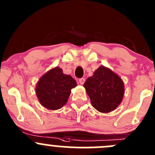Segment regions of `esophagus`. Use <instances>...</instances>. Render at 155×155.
Segmentation results:
<instances>
[{
  "mask_svg": "<svg viewBox=\"0 0 155 155\" xmlns=\"http://www.w3.org/2000/svg\"><path fill=\"white\" fill-rule=\"evenodd\" d=\"M85 79H84V78H81V79H79V82L81 85H83L84 82H85Z\"/></svg>",
  "mask_w": 155,
  "mask_h": 155,
  "instance_id": "obj_1",
  "label": "esophagus"
}]
</instances>
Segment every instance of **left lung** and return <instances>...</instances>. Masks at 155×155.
I'll return each mask as SVG.
<instances>
[{
    "label": "left lung",
    "mask_w": 155,
    "mask_h": 155,
    "mask_svg": "<svg viewBox=\"0 0 155 155\" xmlns=\"http://www.w3.org/2000/svg\"><path fill=\"white\" fill-rule=\"evenodd\" d=\"M84 87L93 107L103 113L115 110L121 103L124 94L122 79L103 65L94 72L93 76L87 78Z\"/></svg>",
    "instance_id": "8db88e82"
}]
</instances>
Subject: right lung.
<instances>
[{
	"label": "right lung",
	"instance_id": "obj_1",
	"mask_svg": "<svg viewBox=\"0 0 155 155\" xmlns=\"http://www.w3.org/2000/svg\"><path fill=\"white\" fill-rule=\"evenodd\" d=\"M77 85L70 75L64 74L58 67L43 74L35 87L40 104L49 110H57L67 104L71 89Z\"/></svg>",
	"mask_w": 155,
	"mask_h": 155
}]
</instances>
